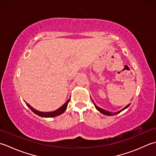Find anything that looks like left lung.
<instances>
[{
  "mask_svg": "<svg viewBox=\"0 0 156 156\" xmlns=\"http://www.w3.org/2000/svg\"><path fill=\"white\" fill-rule=\"evenodd\" d=\"M94 104L95 107H96V108L98 111H99V112H100L101 113H102L103 114H105V115H107V116H113V115H116V114L120 113V112H122V110H125L126 108H128V107L130 106V104H129L127 105V106H126L125 108H122L121 110H120V111H119V112H114V113H113V112H108V111H107V110H104V109H102V108H101L97 106L96 105V104L94 103Z\"/></svg>",
  "mask_w": 156,
  "mask_h": 156,
  "instance_id": "1",
  "label": "left lung"
}]
</instances>
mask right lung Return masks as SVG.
Here are the masks:
<instances>
[{"mask_svg":"<svg viewBox=\"0 0 156 156\" xmlns=\"http://www.w3.org/2000/svg\"><path fill=\"white\" fill-rule=\"evenodd\" d=\"M69 101H70V99H69L67 101H66V102L64 104H63L61 107L59 108L58 109L53 111V112H40V111H38L35 108H34L33 107H31L29 104L25 102V104H26L27 106H28V108H29L31 111H32L34 113L37 114V115L40 116L41 117H45V118H52V117H55V116H57L58 115H60V114H62L63 112H64L65 110L66 109V108H67Z\"/></svg>","mask_w":156,"mask_h":156,"instance_id":"right-lung-1","label":"right lung"}]
</instances>
